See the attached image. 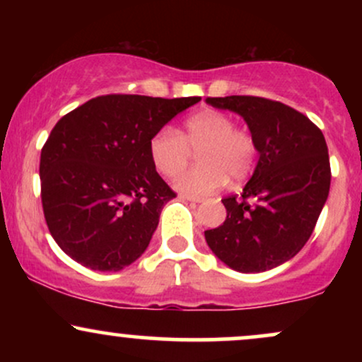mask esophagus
Wrapping results in <instances>:
<instances>
[{"mask_svg": "<svg viewBox=\"0 0 362 362\" xmlns=\"http://www.w3.org/2000/svg\"><path fill=\"white\" fill-rule=\"evenodd\" d=\"M182 199H184V201H189V202H204V199L194 197V195H182Z\"/></svg>", "mask_w": 362, "mask_h": 362, "instance_id": "34e87169", "label": "esophagus"}]
</instances>
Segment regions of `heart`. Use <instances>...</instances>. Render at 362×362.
<instances>
[{"mask_svg": "<svg viewBox=\"0 0 362 362\" xmlns=\"http://www.w3.org/2000/svg\"><path fill=\"white\" fill-rule=\"evenodd\" d=\"M201 163L175 180L182 194H214L228 184V178L243 182L252 175L257 161V143L247 129L235 127L231 115L206 109L190 115L178 132L173 127L158 129L149 139V158L163 177H175L187 167L192 152Z\"/></svg>", "mask_w": 362, "mask_h": 362, "instance_id": "1", "label": "heart"}]
</instances>
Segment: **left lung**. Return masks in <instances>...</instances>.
<instances>
[{
  "mask_svg": "<svg viewBox=\"0 0 362 362\" xmlns=\"http://www.w3.org/2000/svg\"><path fill=\"white\" fill-rule=\"evenodd\" d=\"M206 102L242 115L259 151L242 195L223 199L226 219L204 231L206 242L233 271H269L305 247L325 206L332 178L325 138L281 102L248 95Z\"/></svg>",
  "mask_w": 362,
  "mask_h": 362,
  "instance_id": "1",
  "label": "left lung"
}]
</instances>
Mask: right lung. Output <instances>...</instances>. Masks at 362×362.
Returning <instances> with one entry per match:
<instances>
[{"instance_id":"obj_1","label":"right lung","mask_w":362,"mask_h":362,"mask_svg":"<svg viewBox=\"0 0 362 362\" xmlns=\"http://www.w3.org/2000/svg\"><path fill=\"white\" fill-rule=\"evenodd\" d=\"M199 100L102 95L59 119L39 172L45 223L66 255L102 272L143 255L175 197L153 167L149 139Z\"/></svg>"}]
</instances>
